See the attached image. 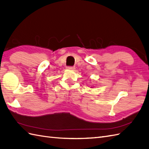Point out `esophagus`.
Segmentation results:
<instances>
[{
	"label": "esophagus",
	"mask_w": 149,
	"mask_h": 149,
	"mask_svg": "<svg viewBox=\"0 0 149 149\" xmlns=\"http://www.w3.org/2000/svg\"><path fill=\"white\" fill-rule=\"evenodd\" d=\"M75 67H67V69L68 70H75Z\"/></svg>",
	"instance_id": "esophagus-1"
}]
</instances>
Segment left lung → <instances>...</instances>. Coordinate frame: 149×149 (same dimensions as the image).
I'll return each instance as SVG.
<instances>
[{"label":"left lung","instance_id":"obj_1","mask_svg":"<svg viewBox=\"0 0 149 149\" xmlns=\"http://www.w3.org/2000/svg\"><path fill=\"white\" fill-rule=\"evenodd\" d=\"M91 87V88H93V87Z\"/></svg>","mask_w":149,"mask_h":149}]
</instances>
